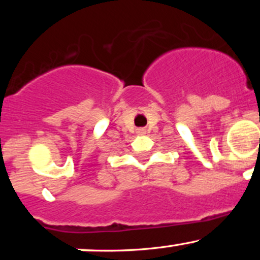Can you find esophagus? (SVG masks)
Returning <instances> with one entry per match:
<instances>
[{"instance_id":"34e87169","label":"esophagus","mask_w":260,"mask_h":260,"mask_svg":"<svg viewBox=\"0 0 260 260\" xmlns=\"http://www.w3.org/2000/svg\"><path fill=\"white\" fill-rule=\"evenodd\" d=\"M143 132H144V129H139L138 131V133H143Z\"/></svg>"}]
</instances>
